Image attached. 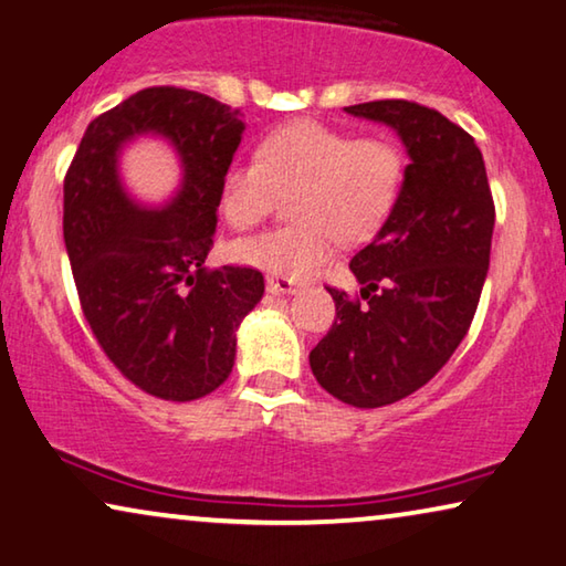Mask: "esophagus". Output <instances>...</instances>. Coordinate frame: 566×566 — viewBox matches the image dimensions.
Here are the masks:
<instances>
[{
    "instance_id": "esophagus-1",
    "label": "esophagus",
    "mask_w": 566,
    "mask_h": 566,
    "mask_svg": "<svg viewBox=\"0 0 566 566\" xmlns=\"http://www.w3.org/2000/svg\"><path fill=\"white\" fill-rule=\"evenodd\" d=\"M266 290L272 294H297L300 284H294L292 280H282V276H272V280H266Z\"/></svg>"
}]
</instances>
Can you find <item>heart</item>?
Returning <instances> with one entry per match:
<instances>
[{
  "mask_svg": "<svg viewBox=\"0 0 566 566\" xmlns=\"http://www.w3.org/2000/svg\"><path fill=\"white\" fill-rule=\"evenodd\" d=\"M401 182L403 157L394 142L292 122L259 142L256 163L226 172L218 208L229 226L243 231L264 221L276 192L297 188L290 202L297 223L235 241L231 254L272 276L305 280L333 259L337 233L366 239L389 218Z\"/></svg>",
  "mask_w": 566,
  "mask_h": 566,
  "instance_id": "obj_1",
  "label": "heart"
}]
</instances>
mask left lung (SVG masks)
Masks as SVG:
<instances>
[{
    "label": "left lung",
    "mask_w": 566,
    "mask_h": 566,
    "mask_svg": "<svg viewBox=\"0 0 566 566\" xmlns=\"http://www.w3.org/2000/svg\"><path fill=\"white\" fill-rule=\"evenodd\" d=\"M345 114L391 126L409 165L389 218L350 259L364 302L327 286L337 317L310 368L335 399L376 409L421 389L468 335L495 208L475 139L440 112L394 98Z\"/></svg>",
    "instance_id": "8db88e82"
}]
</instances>
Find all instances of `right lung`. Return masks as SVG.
<instances>
[{
  "label": "right lung",
  "instance_id": "obj_1",
  "mask_svg": "<svg viewBox=\"0 0 566 566\" xmlns=\"http://www.w3.org/2000/svg\"><path fill=\"white\" fill-rule=\"evenodd\" d=\"M243 129L239 108L198 91L145 88L88 124L65 175L63 239L83 315L108 360L157 399L216 391L231 376L235 331L264 297L256 269H206ZM139 136L167 140L181 165L163 207L123 185L120 155Z\"/></svg>",
  "mask_w": 566,
  "mask_h": 566
}]
</instances>
